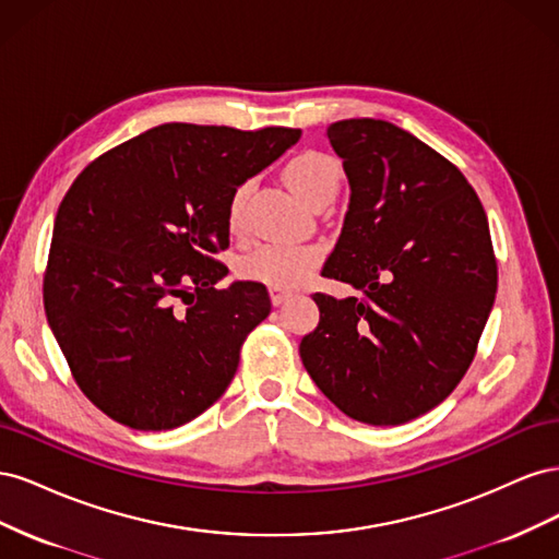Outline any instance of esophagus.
I'll use <instances>...</instances> for the list:
<instances>
[{"mask_svg":"<svg viewBox=\"0 0 559 559\" xmlns=\"http://www.w3.org/2000/svg\"><path fill=\"white\" fill-rule=\"evenodd\" d=\"M294 296V292L289 289H277V286H270V300H273V306H282Z\"/></svg>","mask_w":559,"mask_h":559,"instance_id":"esophagus-1","label":"esophagus"}]
</instances>
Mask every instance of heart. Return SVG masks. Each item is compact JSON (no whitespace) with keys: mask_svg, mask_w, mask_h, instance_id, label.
Listing matches in <instances>:
<instances>
[{"mask_svg":"<svg viewBox=\"0 0 559 559\" xmlns=\"http://www.w3.org/2000/svg\"><path fill=\"white\" fill-rule=\"evenodd\" d=\"M343 167L333 156L321 151H302L284 167V179L292 191L308 205H314L321 198H335L341 186ZM249 193V183H240L230 193L226 218L233 230L242 226L245 200ZM321 263V247L317 245H284V242H263L245 253L238 270L245 280L261 282L277 289H294L306 282L317 265Z\"/></svg>","mask_w":559,"mask_h":559,"instance_id":"b5f03b06","label":"heart"}]
</instances>
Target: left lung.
I'll return each instance as SVG.
<instances>
[{
  "label": "left lung",
  "instance_id": "1",
  "mask_svg": "<svg viewBox=\"0 0 559 559\" xmlns=\"http://www.w3.org/2000/svg\"><path fill=\"white\" fill-rule=\"evenodd\" d=\"M326 138L349 205L321 275L361 296L314 294L302 366L347 417L405 425L460 384L497 296L487 216L464 175L415 134L347 118Z\"/></svg>",
  "mask_w": 559,
  "mask_h": 559
}]
</instances>
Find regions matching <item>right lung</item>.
I'll list each match as a JSON object with an SVG mask.
<instances>
[{
    "label": "right lung",
    "mask_w": 559,
    "mask_h": 559,
    "mask_svg": "<svg viewBox=\"0 0 559 559\" xmlns=\"http://www.w3.org/2000/svg\"><path fill=\"white\" fill-rule=\"evenodd\" d=\"M298 140L294 128L165 123L76 177L56 214L44 308L105 415L165 431L226 392L270 298L259 282L216 289L228 267L212 253L228 247L230 193Z\"/></svg>",
    "instance_id": "right-lung-1"
}]
</instances>
